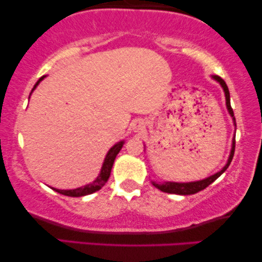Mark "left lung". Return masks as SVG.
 <instances>
[{
  "mask_svg": "<svg viewBox=\"0 0 262 262\" xmlns=\"http://www.w3.org/2000/svg\"><path fill=\"white\" fill-rule=\"evenodd\" d=\"M214 80H217L220 82L222 87L224 89V93H225V100H227V107H228V111L229 113H230V116L232 117V119L235 121V118H234V111L231 108V105H230V93H229V89H228V85L225 83L223 78H221L220 76H214ZM235 138L234 141H232V148H231V152H230V156H229V160H228V163L225 164L223 169L221 171H218L212 177L210 178H206L204 179V180H200V181H194V182H162V184H156V182H152V185L155 186L156 188H159L160 191H162L164 193H171V194H181V195H188V194H194V193H198L200 191H203V189H205L207 186L212 184L214 180H217L218 178L221 177L222 174L224 173L225 170H227V168L229 167V164L231 163L232 161V157H234V154H235Z\"/></svg>",
  "mask_w": 262,
  "mask_h": 262,
  "instance_id": "left-lung-1",
  "label": "left lung"
}]
</instances>
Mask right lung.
<instances>
[{
    "instance_id": "add662e5",
    "label": "right lung",
    "mask_w": 262,
    "mask_h": 262,
    "mask_svg": "<svg viewBox=\"0 0 262 262\" xmlns=\"http://www.w3.org/2000/svg\"><path fill=\"white\" fill-rule=\"evenodd\" d=\"M44 76L39 78V81H37V83L33 87L32 91H34V88L37 87L39 84V82H40ZM123 144L124 142H119L118 144H116L113 146V148H111V150L108 151V154L106 155V159H105V162H103V166L101 168V173L98 178H96L95 181H93L92 184L89 185H85L83 187H80V188H76V189H55L56 192L60 193V194H64V195H68V196H83V195H88V194H92V193H94L96 191H99L100 188L103 187L105 184L108 180L110 175H111V170H112V167H113V163H114V160H116V157L118 154H119L120 149L123 148Z\"/></svg>"
}]
</instances>
